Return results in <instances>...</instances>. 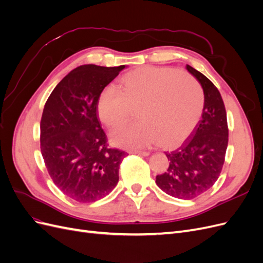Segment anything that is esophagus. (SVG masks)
<instances>
[{
  "instance_id": "obj_1",
  "label": "esophagus",
  "mask_w": 263,
  "mask_h": 263,
  "mask_svg": "<svg viewBox=\"0 0 263 263\" xmlns=\"http://www.w3.org/2000/svg\"><path fill=\"white\" fill-rule=\"evenodd\" d=\"M132 154H136V155H139V156H149V153L148 151H140V150H133L130 151Z\"/></svg>"
}]
</instances>
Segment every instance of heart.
<instances>
[{
    "label": "heart",
    "instance_id": "obj_1",
    "mask_svg": "<svg viewBox=\"0 0 263 263\" xmlns=\"http://www.w3.org/2000/svg\"><path fill=\"white\" fill-rule=\"evenodd\" d=\"M204 105V91L193 77L178 69L145 66L124 74L119 91L105 87L97 110L103 124L116 129L136 109L138 121L113 134L116 146L133 149L160 142L163 148H176L195 129Z\"/></svg>",
    "mask_w": 263,
    "mask_h": 263
}]
</instances>
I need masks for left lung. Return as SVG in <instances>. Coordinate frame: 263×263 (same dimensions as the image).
Returning a JSON list of instances; mask_svg holds the SVG:
<instances>
[{"label": "left lung", "instance_id": "left-lung-1", "mask_svg": "<svg viewBox=\"0 0 263 263\" xmlns=\"http://www.w3.org/2000/svg\"><path fill=\"white\" fill-rule=\"evenodd\" d=\"M189 72L201 83L205 105L202 119L182 146L165 153L166 171L156 177L163 192L181 200H192L217 181L228 145L227 114L217 87L200 71L186 65Z\"/></svg>", "mask_w": 263, "mask_h": 263}]
</instances>
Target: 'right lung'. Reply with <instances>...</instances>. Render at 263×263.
I'll list each match as a JSON object with an SVG mask.
<instances>
[{
	"instance_id": "obj_1",
	"label": "right lung",
	"mask_w": 263,
	"mask_h": 263,
	"mask_svg": "<svg viewBox=\"0 0 263 263\" xmlns=\"http://www.w3.org/2000/svg\"><path fill=\"white\" fill-rule=\"evenodd\" d=\"M125 68L84 65L68 73L47 100L41 121V150L61 192L92 203L112 192L125 151L109 148L98 118L101 92Z\"/></svg>"
}]
</instances>
